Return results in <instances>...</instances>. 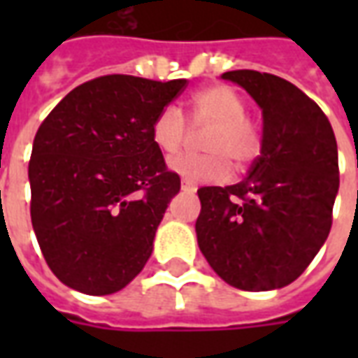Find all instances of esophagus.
<instances>
[{
	"label": "esophagus",
	"mask_w": 358,
	"mask_h": 358,
	"mask_svg": "<svg viewBox=\"0 0 358 358\" xmlns=\"http://www.w3.org/2000/svg\"><path fill=\"white\" fill-rule=\"evenodd\" d=\"M182 189H184V192H187V194H195V192H197V187H195L194 184L186 182V180H182Z\"/></svg>",
	"instance_id": "obj_1"
}]
</instances>
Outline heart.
Listing matches in <instances>:
<instances>
[{
    "label": "heart",
    "mask_w": 358,
    "mask_h": 358,
    "mask_svg": "<svg viewBox=\"0 0 358 358\" xmlns=\"http://www.w3.org/2000/svg\"><path fill=\"white\" fill-rule=\"evenodd\" d=\"M248 99L228 84L197 90L187 99V118L195 130L209 128L201 141L205 155L172 159L171 169L189 184H213L230 176L232 163L238 171L255 161L263 149V132L245 115ZM189 124L176 105H166L151 124V138L164 155H174L189 140Z\"/></svg>",
    "instance_id": "b5f03b06"
}]
</instances>
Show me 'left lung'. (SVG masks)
<instances>
[{
  "label": "left lung",
  "instance_id": "obj_1",
  "mask_svg": "<svg viewBox=\"0 0 358 358\" xmlns=\"http://www.w3.org/2000/svg\"><path fill=\"white\" fill-rule=\"evenodd\" d=\"M222 78L263 109V149L240 184L197 189V243L226 284L278 289L305 272L330 234L338 143L322 109L292 82L257 71Z\"/></svg>",
  "mask_w": 358,
  "mask_h": 358
}]
</instances>
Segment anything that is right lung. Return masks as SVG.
<instances>
[{
  "mask_svg": "<svg viewBox=\"0 0 358 358\" xmlns=\"http://www.w3.org/2000/svg\"><path fill=\"white\" fill-rule=\"evenodd\" d=\"M186 86V78L99 76L66 94L38 128L30 217L45 263L69 287L109 295L148 263L180 192L151 124Z\"/></svg>",
  "mask_w": 358,
  "mask_h": 358,
  "instance_id": "obj_1",
  "label": "right lung"
}]
</instances>
